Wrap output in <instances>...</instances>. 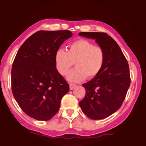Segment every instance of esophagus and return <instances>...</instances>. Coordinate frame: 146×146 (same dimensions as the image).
I'll return each instance as SVG.
<instances>
[{
	"mask_svg": "<svg viewBox=\"0 0 146 146\" xmlns=\"http://www.w3.org/2000/svg\"><path fill=\"white\" fill-rule=\"evenodd\" d=\"M76 87V85L73 84H70V90H73V89H75Z\"/></svg>",
	"mask_w": 146,
	"mask_h": 146,
	"instance_id": "esophagus-1",
	"label": "esophagus"
}]
</instances>
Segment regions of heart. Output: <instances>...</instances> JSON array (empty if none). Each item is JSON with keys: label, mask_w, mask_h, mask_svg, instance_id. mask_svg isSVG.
I'll return each mask as SVG.
<instances>
[{"label": "heart", "mask_w": 146, "mask_h": 146, "mask_svg": "<svg viewBox=\"0 0 146 146\" xmlns=\"http://www.w3.org/2000/svg\"><path fill=\"white\" fill-rule=\"evenodd\" d=\"M105 54L102 47L84 39L71 43L67 52L58 49L55 54L54 62L60 75H66L75 63V68L68 74L67 79L72 82H79L85 78L91 79L101 72L104 66Z\"/></svg>", "instance_id": "b5f03b06"}]
</instances>
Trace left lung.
<instances>
[{"mask_svg":"<svg viewBox=\"0 0 146 146\" xmlns=\"http://www.w3.org/2000/svg\"><path fill=\"white\" fill-rule=\"evenodd\" d=\"M78 35L94 39L105 54L101 72L82 85L86 93L79 105L90 119H105L115 112L125 98L131 82L128 62L117 43L107 33L82 32Z\"/></svg>","mask_w":146,"mask_h":146,"instance_id":"8db88e82","label":"left lung"}]
</instances>
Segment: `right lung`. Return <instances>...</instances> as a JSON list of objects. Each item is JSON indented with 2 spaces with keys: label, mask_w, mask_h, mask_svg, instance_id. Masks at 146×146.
<instances>
[{
  "label": "right lung",
  "mask_w": 146,
  "mask_h": 146,
  "mask_svg": "<svg viewBox=\"0 0 146 146\" xmlns=\"http://www.w3.org/2000/svg\"><path fill=\"white\" fill-rule=\"evenodd\" d=\"M70 31H40L26 40L16 55L11 71L12 92L26 114L48 121L59 111L69 84L57 71L54 56Z\"/></svg>",
  "instance_id": "right-lung-1"
}]
</instances>
